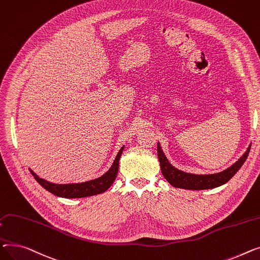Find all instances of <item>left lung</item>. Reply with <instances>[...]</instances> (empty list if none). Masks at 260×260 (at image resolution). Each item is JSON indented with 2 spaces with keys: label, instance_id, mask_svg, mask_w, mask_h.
Listing matches in <instances>:
<instances>
[{
  "label": "left lung",
  "instance_id": "obj_1",
  "mask_svg": "<svg viewBox=\"0 0 260 260\" xmlns=\"http://www.w3.org/2000/svg\"><path fill=\"white\" fill-rule=\"evenodd\" d=\"M251 146H249L248 150L235 164L228 169L223 170L219 173L214 174H208V175H198L187 173L184 171H180L173 167L169 160L167 159L166 155L160 148V144L157 143V155L160 164V170L165 178L168 180L169 184H171L175 188L186 189V190H207V189H214L219 186L224 185L225 182L230 180L236 172L240 169L243 162L246 161Z\"/></svg>",
  "mask_w": 260,
  "mask_h": 260
}]
</instances>
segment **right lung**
<instances>
[{"label": "right lung", "instance_id": "right-lung-1", "mask_svg": "<svg viewBox=\"0 0 260 260\" xmlns=\"http://www.w3.org/2000/svg\"><path fill=\"white\" fill-rule=\"evenodd\" d=\"M123 150H124V146L121 147L120 150L118 151V153L115 156V159L110 169L104 175L92 180L80 182V184H65V185L53 184V182L40 178L31 169L29 170L36 178V180L44 189H46L48 192L56 196L65 197V198H82L87 196H92V195L101 194L106 190H108L113 184V181L115 180L118 172L119 158L121 153H123Z\"/></svg>", "mask_w": 260, "mask_h": 260}]
</instances>
